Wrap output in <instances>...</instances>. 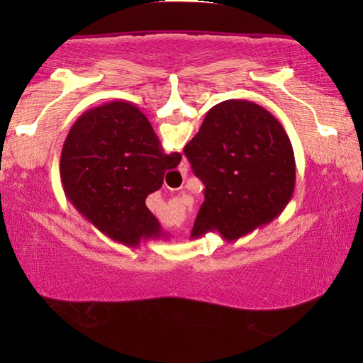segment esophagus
Returning a JSON list of instances; mask_svg holds the SVG:
<instances>
[{
    "label": "esophagus",
    "mask_w": 363,
    "mask_h": 363,
    "mask_svg": "<svg viewBox=\"0 0 363 363\" xmlns=\"http://www.w3.org/2000/svg\"><path fill=\"white\" fill-rule=\"evenodd\" d=\"M178 175H182V177H185V173H183V172H178Z\"/></svg>",
    "instance_id": "obj_1"
}]
</instances>
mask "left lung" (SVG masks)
Wrapping results in <instances>:
<instances>
[{
	"label": "left lung",
	"instance_id": "left-lung-1",
	"mask_svg": "<svg viewBox=\"0 0 363 363\" xmlns=\"http://www.w3.org/2000/svg\"><path fill=\"white\" fill-rule=\"evenodd\" d=\"M205 183L193 238L218 231L236 241L284 211L296 186V160L282 123L242 99L216 104L183 148Z\"/></svg>",
	"mask_w": 363,
	"mask_h": 363
}]
</instances>
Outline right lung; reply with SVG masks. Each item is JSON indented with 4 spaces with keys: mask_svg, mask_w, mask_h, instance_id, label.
<instances>
[{
    "mask_svg": "<svg viewBox=\"0 0 363 363\" xmlns=\"http://www.w3.org/2000/svg\"><path fill=\"white\" fill-rule=\"evenodd\" d=\"M180 162V153L163 150L140 108L113 101L74 122L59 172L67 200L87 221L111 240L137 247L142 240L162 238L145 200Z\"/></svg>",
    "mask_w": 363,
    "mask_h": 363,
    "instance_id": "right-lung-1",
    "label": "right lung"
}]
</instances>
